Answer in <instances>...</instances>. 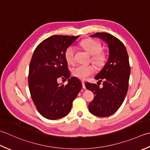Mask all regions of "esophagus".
<instances>
[{"instance_id":"1","label":"esophagus","mask_w":150,"mask_h":150,"mask_svg":"<svg viewBox=\"0 0 150 150\" xmlns=\"http://www.w3.org/2000/svg\"><path fill=\"white\" fill-rule=\"evenodd\" d=\"M82 83V87H83V88H85V82L84 81H81Z\"/></svg>"}]
</instances>
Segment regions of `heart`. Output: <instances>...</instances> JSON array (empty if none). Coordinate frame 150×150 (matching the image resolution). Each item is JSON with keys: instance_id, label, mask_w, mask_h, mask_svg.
Masks as SVG:
<instances>
[{"instance_id": "heart-1", "label": "heart", "mask_w": 150, "mask_h": 150, "mask_svg": "<svg viewBox=\"0 0 150 150\" xmlns=\"http://www.w3.org/2000/svg\"><path fill=\"white\" fill-rule=\"evenodd\" d=\"M81 45L87 52L92 56L91 62L98 67H102L107 60V55L102 51V45L94 39H86L81 42ZM75 48L73 46H69L65 52V59L69 65H74ZM95 71L93 65H78L73 68L72 74L74 77L81 80H85L88 76L93 75Z\"/></svg>"}]
</instances>
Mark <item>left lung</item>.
<instances>
[{
	"label": "left lung",
	"mask_w": 150,
	"mask_h": 150,
	"mask_svg": "<svg viewBox=\"0 0 150 150\" xmlns=\"http://www.w3.org/2000/svg\"><path fill=\"white\" fill-rule=\"evenodd\" d=\"M104 41L109 47L108 62L94 77L98 79V85L87 82L85 87L94 93V99L88 104L93 115L106 117L120 108L126 98L129 85L130 66L126 48L116 37L105 32H98L91 35ZM103 86L100 88V82Z\"/></svg>",
	"instance_id": "obj_1"
}]
</instances>
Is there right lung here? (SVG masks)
<instances>
[{"mask_svg": "<svg viewBox=\"0 0 150 150\" xmlns=\"http://www.w3.org/2000/svg\"><path fill=\"white\" fill-rule=\"evenodd\" d=\"M79 38L52 35L36 47L29 67L28 86L33 103L42 117L49 120L62 118L71 111L72 102L82 88L81 81L71 73L65 52ZM59 78L69 79L65 86Z\"/></svg>", "mask_w": 150, "mask_h": 150, "instance_id": "right-lung-1", "label": "right lung"}]
</instances>
